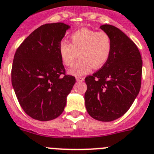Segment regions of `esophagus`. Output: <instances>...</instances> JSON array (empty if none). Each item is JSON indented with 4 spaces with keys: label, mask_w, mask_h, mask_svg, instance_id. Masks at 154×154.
Wrapping results in <instances>:
<instances>
[{
    "label": "esophagus",
    "mask_w": 154,
    "mask_h": 154,
    "mask_svg": "<svg viewBox=\"0 0 154 154\" xmlns=\"http://www.w3.org/2000/svg\"><path fill=\"white\" fill-rule=\"evenodd\" d=\"M75 79L77 82H82L85 80V78H83V77H79L78 76V77H76Z\"/></svg>",
    "instance_id": "34e87169"
}]
</instances>
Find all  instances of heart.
<instances>
[{"instance_id": "obj_1", "label": "heart", "mask_w": 154, "mask_h": 154, "mask_svg": "<svg viewBox=\"0 0 154 154\" xmlns=\"http://www.w3.org/2000/svg\"><path fill=\"white\" fill-rule=\"evenodd\" d=\"M70 40L71 43L63 40L59 46L60 58L65 66H72L79 54L81 58L69 70V74L83 75L90 72L93 67L100 69L108 63L113 42L107 32L82 28L72 33Z\"/></svg>"}]
</instances>
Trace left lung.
<instances>
[{
    "instance_id": "8db88e82",
    "label": "left lung",
    "mask_w": 154,
    "mask_h": 154,
    "mask_svg": "<svg viewBox=\"0 0 154 154\" xmlns=\"http://www.w3.org/2000/svg\"><path fill=\"white\" fill-rule=\"evenodd\" d=\"M100 28L111 36L112 52L108 63L85 79V101L91 118L112 121L123 116L137 96L143 62L137 46L121 29L109 24Z\"/></svg>"
}]
</instances>
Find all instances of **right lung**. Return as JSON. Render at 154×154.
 Masks as SVG:
<instances>
[{
  "label": "right lung",
  "instance_id": "1",
  "mask_svg": "<svg viewBox=\"0 0 154 154\" xmlns=\"http://www.w3.org/2000/svg\"><path fill=\"white\" fill-rule=\"evenodd\" d=\"M70 26L64 23L42 25L17 48L11 82L23 110L35 120L50 121L64 111L75 78L66 75L59 46Z\"/></svg>",
  "mask_w": 154,
  "mask_h": 154
}]
</instances>
